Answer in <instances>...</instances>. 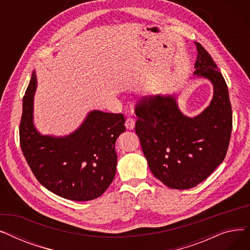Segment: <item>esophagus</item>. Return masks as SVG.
Listing matches in <instances>:
<instances>
[{
	"instance_id": "obj_1",
	"label": "esophagus",
	"mask_w": 250,
	"mask_h": 250,
	"mask_svg": "<svg viewBox=\"0 0 250 250\" xmlns=\"http://www.w3.org/2000/svg\"><path fill=\"white\" fill-rule=\"evenodd\" d=\"M125 127L127 129H133L135 127V121L132 117H127L125 121Z\"/></svg>"
}]
</instances>
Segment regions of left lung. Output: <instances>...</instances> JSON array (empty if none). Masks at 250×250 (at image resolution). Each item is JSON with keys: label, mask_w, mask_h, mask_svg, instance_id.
<instances>
[{"label": "left lung", "mask_w": 250, "mask_h": 250, "mask_svg": "<svg viewBox=\"0 0 250 250\" xmlns=\"http://www.w3.org/2000/svg\"><path fill=\"white\" fill-rule=\"evenodd\" d=\"M194 75L208 79L213 99L199 115L188 117L175 95L145 97L136 105V133L153 175L170 188L198 186L224 160L232 132V108L224 77L199 42Z\"/></svg>", "instance_id": "left-lung-1"}]
</instances>
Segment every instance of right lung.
<instances>
[{
    "mask_svg": "<svg viewBox=\"0 0 250 250\" xmlns=\"http://www.w3.org/2000/svg\"><path fill=\"white\" fill-rule=\"evenodd\" d=\"M36 75L23 98L20 146L36 179L63 199L86 202L100 196L112 182L117 164L115 141L125 130L122 113L89 112L65 137L42 136L33 125Z\"/></svg>",
    "mask_w": 250,
    "mask_h": 250,
    "instance_id": "1",
    "label": "right lung"
}]
</instances>
